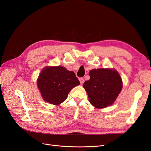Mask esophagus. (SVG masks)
<instances>
[{
    "label": "esophagus",
    "mask_w": 151,
    "mask_h": 151,
    "mask_svg": "<svg viewBox=\"0 0 151 151\" xmlns=\"http://www.w3.org/2000/svg\"><path fill=\"white\" fill-rule=\"evenodd\" d=\"M79 81H80V82L81 84H83L84 83V82H85V80L83 78H79Z\"/></svg>",
    "instance_id": "esophagus-1"
}]
</instances>
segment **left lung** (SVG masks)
Masks as SVG:
<instances>
[{"mask_svg":"<svg viewBox=\"0 0 151 151\" xmlns=\"http://www.w3.org/2000/svg\"><path fill=\"white\" fill-rule=\"evenodd\" d=\"M90 80L83 86L92 105L97 109L106 108L114 103L122 88V79L115 69H94L89 72Z\"/></svg>","mask_w":151,"mask_h":151,"instance_id":"8db88e82","label":"left lung"}]
</instances>
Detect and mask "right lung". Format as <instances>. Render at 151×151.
Masks as SVG:
<instances>
[{
  "instance_id": "add662e5",
  "label": "right lung",
  "mask_w": 151,
  "mask_h": 151,
  "mask_svg": "<svg viewBox=\"0 0 151 151\" xmlns=\"http://www.w3.org/2000/svg\"><path fill=\"white\" fill-rule=\"evenodd\" d=\"M78 85L80 82L75 73L63 66L45 68L37 80L42 99L55 105L64 101L70 91Z\"/></svg>"
}]
</instances>
